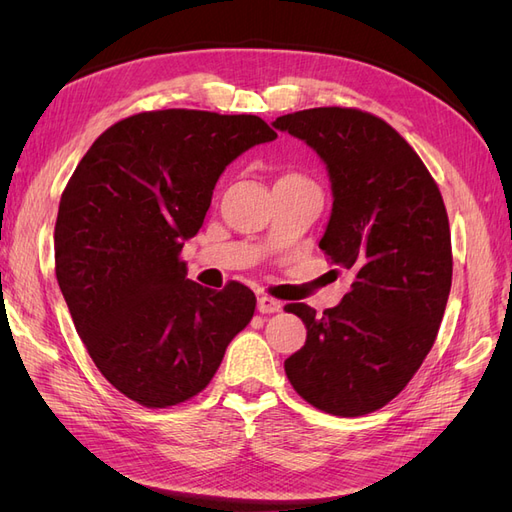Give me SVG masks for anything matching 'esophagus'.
<instances>
[{
    "label": "esophagus",
    "mask_w": 512,
    "mask_h": 512,
    "mask_svg": "<svg viewBox=\"0 0 512 512\" xmlns=\"http://www.w3.org/2000/svg\"><path fill=\"white\" fill-rule=\"evenodd\" d=\"M280 309H282L280 301L267 297V294H260L258 297V312L260 314H273V312H280Z\"/></svg>",
    "instance_id": "34e87169"
}]
</instances>
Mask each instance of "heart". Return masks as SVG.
<instances>
[{
  "label": "heart",
  "instance_id": "heart-1",
  "mask_svg": "<svg viewBox=\"0 0 512 512\" xmlns=\"http://www.w3.org/2000/svg\"><path fill=\"white\" fill-rule=\"evenodd\" d=\"M288 177H297V175H288Z\"/></svg>",
  "mask_w": 512,
  "mask_h": 512
}]
</instances>
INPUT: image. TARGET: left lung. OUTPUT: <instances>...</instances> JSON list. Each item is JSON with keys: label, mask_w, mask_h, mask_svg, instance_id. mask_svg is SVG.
<instances>
[{"label": "left lung", "mask_w": 512, "mask_h": 512, "mask_svg": "<svg viewBox=\"0 0 512 512\" xmlns=\"http://www.w3.org/2000/svg\"><path fill=\"white\" fill-rule=\"evenodd\" d=\"M273 128L327 166L333 209L318 245L354 275L342 303L320 316L305 303L284 307L307 329L286 376L318 410L369 414L404 391L436 342L453 277L442 194L416 151L369 113L309 108Z\"/></svg>", "instance_id": "left-lung-1"}]
</instances>
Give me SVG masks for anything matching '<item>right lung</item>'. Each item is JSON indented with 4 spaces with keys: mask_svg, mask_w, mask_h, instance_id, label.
<instances>
[{
    "mask_svg": "<svg viewBox=\"0 0 512 512\" xmlns=\"http://www.w3.org/2000/svg\"><path fill=\"white\" fill-rule=\"evenodd\" d=\"M277 134L256 115L151 111L102 132L59 200L55 273L100 374L147 408L198 395L254 316V292L188 280L183 243L226 166Z\"/></svg>",
    "mask_w": 512,
    "mask_h": 512,
    "instance_id": "1",
    "label": "right lung"
}]
</instances>
